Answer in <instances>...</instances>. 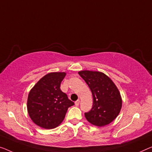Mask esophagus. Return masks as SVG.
Returning <instances> with one entry per match:
<instances>
[{
  "instance_id": "esophagus-1",
  "label": "esophagus",
  "mask_w": 152,
  "mask_h": 152,
  "mask_svg": "<svg viewBox=\"0 0 152 152\" xmlns=\"http://www.w3.org/2000/svg\"><path fill=\"white\" fill-rule=\"evenodd\" d=\"M79 104H80V100H79V99H78V100H76V101L75 102V105H76V106H78Z\"/></svg>"
}]
</instances>
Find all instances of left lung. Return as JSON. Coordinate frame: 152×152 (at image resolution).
Masks as SVG:
<instances>
[{
    "instance_id": "1",
    "label": "left lung",
    "mask_w": 152,
    "mask_h": 152,
    "mask_svg": "<svg viewBox=\"0 0 152 152\" xmlns=\"http://www.w3.org/2000/svg\"><path fill=\"white\" fill-rule=\"evenodd\" d=\"M93 96V106L85 113L87 121L96 126H104L112 122L121 110L122 100L119 91L111 79L99 72L89 70L78 72Z\"/></svg>"
}]
</instances>
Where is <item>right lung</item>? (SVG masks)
Instances as JSON below:
<instances>
[{"mask_svg":"<svg viewBox=\"0 0 152 152\" xmlns=\"http://www.w3.org/2000/svg\"><path fill=\"white\" fill-rule=\"evenodd\" d=\"M66 74L53 72L44 76L29 92L27 110L37 126L53 129L63 121L67 110L74 103L60 89Z\"/></svg>","mask_w":152,"mask_h":152,"instance_id":"right-lung-1","label":"right lung"}]
</instances>
